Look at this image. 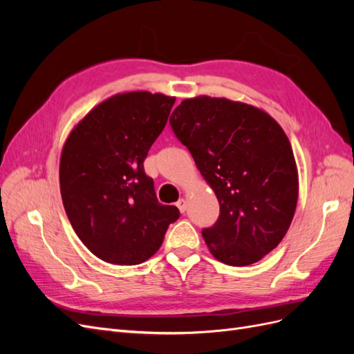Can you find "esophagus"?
Returning a JSON list of instances; mask_svg holds the SVG:
<instances>
[{
  "label": "esophagus",
  "mask_w": 354,
  "mask_h": 354,
  "mask_svg": "<svg viewBox=\"0 0 354 354\" xmlns=\"http://www.w3.org/2000/svg\"><path fill=\"white\" fill-rule=\"evenodd\" d=\"M176 205H177V208L180 209V212H181V214H185V212H186V209H187V201L181 198V199H178V201H177Z\"/></svg>",
  "instance_id": "esophagus-1"
}]
</instances>
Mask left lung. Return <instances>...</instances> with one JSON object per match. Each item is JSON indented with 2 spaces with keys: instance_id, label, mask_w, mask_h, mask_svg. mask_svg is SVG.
<instances>
[{
  "instance_id": "left-lung-1",
  "label": "left lung",
  "mask_w": 354,
  "mask_h": 354,
  "mask_svg": "<svg viewBox=\"0 0 354 354\" xmlns=\"http://www.w3.org/2000/svg\"><path fill=\"white\" fill-rule=\"evenodd\" d=\"M169 124L220 203L217 223L202 230L209 252L236 267L260 261L297 208L298 171L282 127L252 104L209 95L181 102Z\"/></svg>"
}]
</instances>
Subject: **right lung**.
<instances>
[{
  "instance_id": "obj_1",
  "label": "right lung",
  "mask_w": 354,
  "mask_h": 354,
  "mask_svg": "<svg viewBox=\"0 0 354 354\" xmlns=\"http://www.w3.org/2000/svg\"><path fill=\"white\" fill-rule=\"evenodd\" d=\"M176 97L120 93L72 128L60 155L63 207L81 242L100 260L146 261L180 212L158 202L143 160L162 133Z\"/></svg>"
}]
</instances>
